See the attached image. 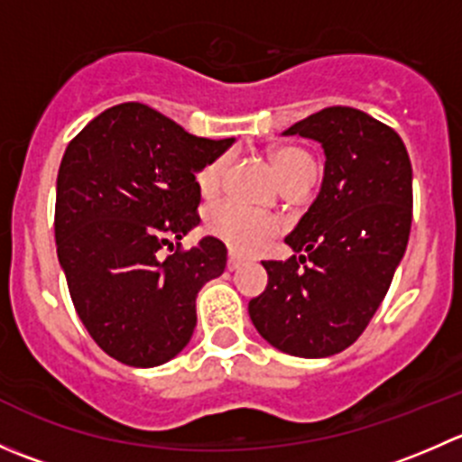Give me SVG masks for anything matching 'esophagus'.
I'll return each instance as SVG.
<instances>
[{
    "label": "esophagus",
    "mask_w": 462,
    "mask_h": 462,
    "mask_svg": "<svg viewBox=\"0 0 462 462\" xmlns=\"http://www.w3.org/2000/svg\"><path fill=\"white\" fill-rule=\"evenodd\" d=\"M241 263H244V259H241L239 254L230 253V257H227V270H236Z\"/></svg>",
    "instance_id": "esophagus-1"
}]
</instances>
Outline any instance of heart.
<instances>
[{
  "label": "heart",
  "mask_w": 462,
  "mask_h": 462,
  "mask_svg": "<svg viewBox=\"0 0 462 462\" xmlns=\"http://www.w3.org/2000/svg\"><path fill=\"white\" fill-rule=\"evenodd\" d=\"M227 162H230V156L223 153L199 171L197 185L203 197H214L221 189ZM270 162H273L274 171L286 188L292 183H300V180L315 179V174H318L313 156L301 147H295V144H277V147L270 149ZM208 230L239 253H254V250L263 248L265 241L279 230V221L268 212L226 201L209 209Z\"/></svg>",
  "instance_id": "obj_1"
}]
</instances>
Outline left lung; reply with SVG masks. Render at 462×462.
<instances>
[{"label":"left lung","instance_id":"obj_1","mask_svg":"<svg viewBox=\"0 0 462 462\" xmlns=\"http://www.w3.org/2000/svg\"><path fill=\"white\" fill-rule=\"evenodd\" d=\"M283 136L324 149L318 199L286 244V261H261L268 286L250 300L261 337L297 357L351 346L384 300L411 230V161L402 138L353 106H328Z\"/></svg>","mask_w":462,"mask_h":462}]
</instances>
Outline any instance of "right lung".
Listing matches in <instances>:
<instances>
[{
	"label": "right lung",
	"mask_w": 462,
	"mask_h": 462,
	"mask_svg": "<svg viewBox=\"0 0 462 462\" xmlns=\"http://www.w3.org/2000/svg\"><path fill=\"white\" fill-rule=\"evenodd\" d=\"M232 143L192 136L141 102L102 111L69 143L58 259L78 318L114 360L149 369L188 346L199 291L223 274L227 250L214 236L165 259L161 250L201 223L197 174Z\"/></svg>",
	"instance_id": "right-lung-1"
}]
</instances>
